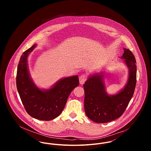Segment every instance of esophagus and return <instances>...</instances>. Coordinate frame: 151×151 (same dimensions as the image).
Segmentation results:
<instances>
[{"label": "esophagus", "instance_id": "obj_1", "mask_svg": "<svg viewBox=\"0 0 151 151\" xmlns=\"http://www.w3.org/2000/svg\"><path fill=\"white\" fill-rule=\"evenodd\" d=\"M86 79H87V76H86V75H82L80 76L79 78V82H80V84L83 85L84 84L85 81H86Z\"/></svg>", "mask_w": 151, "mask_h": 151}]
</instances>
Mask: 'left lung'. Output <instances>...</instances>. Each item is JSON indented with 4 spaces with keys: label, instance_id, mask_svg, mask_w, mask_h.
Instances as JSON below:
<instances>
[{
    "label": "left lung",
    "instance_id": "8db88e82",
    "mask_svg": "<svg viewBox=\"0 0 151 151\" xmlns=\"http://www.w3.org/2000/svg\"><path fill=\"white\" fill-rule=\"evenodd\" d=\"M121 59L128 68L126 84L114 94H109L105 83V72L90 75L83 85L86 116L98 123H107L119 118L127 107L134 93L137 83L136 60L131 51L123 48Z\"/></svg>",
    "mask_w": 151,
    "mask_h": 151
}]
</instances>
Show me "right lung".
I'll return each instance as SVG.
<instances>
[{
  "label": "right lung",
  "mask_w": 151,
  "mask_h": 151,
  "mask_svg": "<svg viewBox=\"0 0 151 151\" xmlns=\"http://www.w3.org/2000/svg\"><path fill=\"white\" fill-rule=\"evenodd\" d=\"M37 47L25 51L17 66L16 86L22 103L29 115L41 121H51L61 114L69 95L79 84L78 75L63 78L48 89L36 86L29 72L28 58Z\"/></svg>",
  "instance_id": "1"
}]
</instances>
